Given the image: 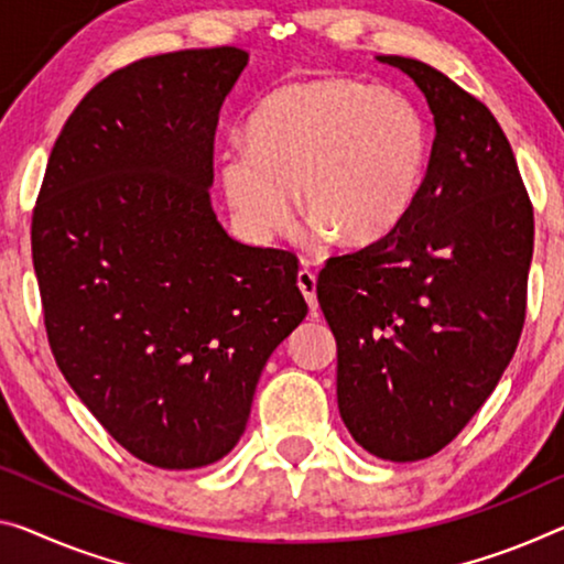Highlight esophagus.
Returning <instances> with one entry per match:
<instances>
[{"mask_svg":"<svg viewBox=\"0 0 564 564\" xmlns=\"http://www.w3.org/2000/svg\"><path fill=\"white\" fill-rule=\"evenodd\" d=\"M297 288L305 294L307 305H310V315H317V280L310 270H300L297 272Z\"/></svg>","mask_w":564,"mask_h":564,"instance_id":"esophagus-1","label":"esophagus"}]
</instances>
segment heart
<instances>
[{
	"mask_svg": "<svg viewBox=\"0 0 564 564\" xmlns=\"http://www.w3.org/2000/svg\"><path fill=\"white\" fill-rule=\"evenodd\" d=\"M249 143L219 155V178L247 237L294 221V196L317 239L362 247L388 237L419 202L431 161L421 108L352 77L284 83L254 108Z\"/></svg>",
	"mask_w": 564,
	"mask_h": 564,
	"instance_id": "obj_1",
	"label": "heart"
}]
</instances>
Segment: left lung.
I'll list each match as a JSON object with an SVG mask.
<instances>
[{
	"instance_id": "obj_1",
	"label": "left lung",
	"mask_w": 564,
	"mask_h": 564,
	"mask_svg": "<svg viewBox=\"0 0 564 564\" xmlns=\"http://www.w3.org/2000/svg\"><path fill=\"white\" fill-rule=\"evenodd\" d=\"M433 112L429 173L388 237L333 257L317 302L337 340V409L386 462L458 436L497 388L524 325L534 214L491 110L421 59L378 55Z\"/></svg>"
}]
</instances>
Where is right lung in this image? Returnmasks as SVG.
<instances>
[{
    "label": "right lung",
    "mask_w": 564,
    "mask_h": 564,
    "mask_svg": "<svg viewBox=\"0 0 564 564\" xmlns=\"http://www.w3.org/2000/svg\"><path fill=\"white\" fill-rule=\"evenodd\" d=\"M247 63L181 50L108 75L57 135L32 214L52 355L159 469L237 446L267 360L307 315L297 257L241 245L212 209L216 123Z\"/></svg>",
    "instance_id": "right-lung-1"
}]
</instances>
